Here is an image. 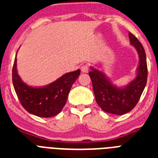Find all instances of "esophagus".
<instances>
[{
	"instance_id": "esophagus-1",
	"label": "esophagus",
	"mask_w": 158,
	"mask_h": 158,
	"mask_svg": "<svg viewBox=\"0 0 158 158\" xmlns=\"http://www.w3.org/2000/svg\"><path fill=\"white\" fill-rule=\"evenodd\" d=\"M81 70L82 73H88L89 72V66L87 65H83L81 67Z\"/></svg>"
}]
</instances>
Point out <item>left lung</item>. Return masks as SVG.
<instances>
[{"instance_id": "obj_1", "label": "left lung", "mask_w": 158, "mask_h": 158, "mask_svg": "<svg viewBox=\"0 0 158 158\" xmlns=\"http://www.w3.org/2000/svg\"><path fill=\"white\" fill-rule=\"evenodd\" d=\"M131 44L139 56L137 77L124 88H118L108 80L104 73L91 67L89 75L93 82L96 101L102 110L115 115L129 112L138 104L147 81V63L145 50L139 40L129 32Z\"/></svg>"}]
</instances>
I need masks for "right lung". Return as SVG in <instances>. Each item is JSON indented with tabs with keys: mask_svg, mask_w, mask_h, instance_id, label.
I'll use <instances>...</instances> for the list:
<instances>
[{
	"mask_svg": "<svg viewBox=\"0 0 158 158\" xmlns=\"http://www.w3.org/2000/svg\"><path fill=\"white\" fill-rule=\"evenodd\" d=\"M80 73L81 70L77 69L67 73L44 87H31L23 83L18 75L16 58L12 68V83L18 99L26 111L36 116L48 118L62 111L73 84Z\"/></svg>",
	"mask_w": 158,
	"mask_h": 158,
	"instance_id": "obj_1",
	"label": "right lung"
}]
</instances>
